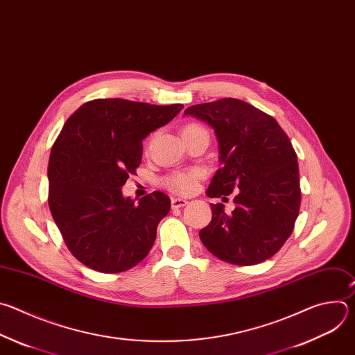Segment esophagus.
Returning a JSON list of instances; mask_svg holds the SVG:
<instances>
[{
  "instance_id": "obj_1",
  "label": "esophagus",
  "mask_w": 355,
  "mask_h": 355,
  "mask_svg": "<svg viewBox=\"0 0 355 355\" xmlns=\"http://www.w3.org/2000/svg\"><path fill=\"white\" fill-rule=\"evenodd\" d=\"M171 204H172V208H180L187 204V200L182 198V197H175V198H172Z\"/></svg>"
}]
</instances>
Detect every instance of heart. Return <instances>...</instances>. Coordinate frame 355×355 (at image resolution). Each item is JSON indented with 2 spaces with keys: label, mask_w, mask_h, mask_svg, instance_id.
I'll return each instance as SVG.
<instances>
[{
  "label": "heart",
  "mask_w": 355,
  "mask_h": 355,
  "mask_svg": "<svg viewBox=\"0 0 355 355\" xmlns=\"http://www.w3.org/2000/svg\"><path fill=\"white\" fill-rule=\"evenodd\" d=\"M193 128H200V125L198 124H189L183 128V132L189 131V130H193ZM201 176H202V173L198 169H191V171H187V172H176V173H172L171 176H168L165 179V186L169 187L175 193L189 194V193L196 190L197 182L200 180Z\"/></svg>",
  "instance_id": "heart-1"
}]
</instances>
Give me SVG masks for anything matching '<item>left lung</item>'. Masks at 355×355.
<instances>
[{"instance_id":"obj_1","label":"left lung","mask_w":355,"mask_h":355,"mask_svg":"<svg viewBox=\"0 0 355 355\" xmlns=\"http://www.w3.org/2000/svg\"><path fill=\"white\" fill-rule=\"evenodd\" d=\"M184 116L207 123L218 141L221 168L207 196L225 198L236 191L231 214L224 204H211L212 220L198 234L202 245L232 264L270 259L291 235L301 205L290 138L271 116L234 98L190 106Z\"/></svg>"}]
</instances>
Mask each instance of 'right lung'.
Returning a JSON list of instances; mask_svg holds the SVG:
<instances>
[{"instance_id": "right-lung-1", "label": "right lung", "mask_w": 355, "mask_h": 355, "mask_svg": "<svg viewBox=\"0 0 355 355\" xmlns=\"http://www.w3.org/2000/svg\"><path fill=\"white\" fill-rule=\"evenodd\" d=\"M183 105L95 99L65 121L49 159V207L62 239L83 264L121 272L151 250L171 200L154 191L138 202L121 187L143 158V139Z\"/></svg>"}]
</instances>
